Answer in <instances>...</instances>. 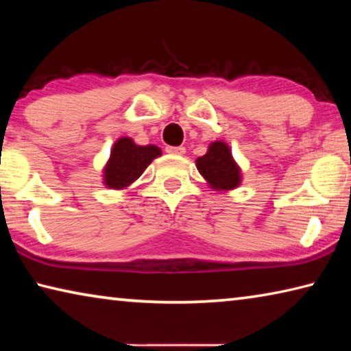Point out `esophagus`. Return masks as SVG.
I'll use <instances>...</instances> for the list:
<instances>
[{
    "instance_id": "obj_1",
    "label": "esophagus",
    "mask_w": 351,
    "mask_h": 351,
    "mask_svg": "<svg viewBox=\"0 0 351 351\" xmlns=\"http://www.w3.org/2000/svg\"><path fill=\"white\" fill-rule=\"evenodd\" d=\"M165 152L170 153V154H184V153H186V148L169 145V147H165Z\"/></svg>"
}]
</instances>
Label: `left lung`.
Instances as JSON below:
<instances>
[{"label": "left lung", "mask_w": 351, "mask_h": 351, "mask_svg": "<svg viewBox=\"0 0 351 351\" xmlns=\"http://www.w3.org/2000/svg\"><path fill=\"white\" fill-rule=\"evenodd\" d=\"M197 167L213 189L230 190L240 184V169L224 142H213L204 156L197 159Z\"/></svg>", "instance_id": "left-lung-1"}]
</instances>
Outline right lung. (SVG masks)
<instances>
[{
	"label": "right lung",
	"mask_w": 351,
	"mask_h": 351,
	"mask_svg": "<svg viewBox=\"0 0 351 351\" xmlns=\"http://www.w3.org/2000/svg\"><path fill=\"white\" fill-rule=\"evenodd\" d=\"M161 150L154 145H136L130 138H121L111 150L105 167V184L110 189H123L138 180Z\"/></svg>",
	"instance_id": "1"
}]
</instances>
